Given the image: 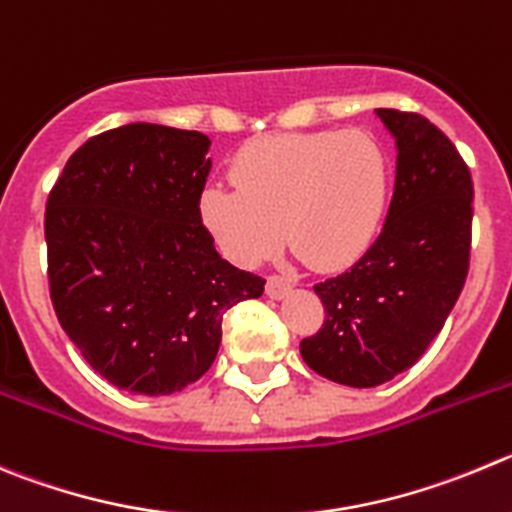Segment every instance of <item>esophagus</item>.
Segmentation results:
<instances>
[{"mask_svg": "<svg viewBox=\"0 0 512 512\" xmlns=\"http://www.w3.org/2000/svg\"><path fill=\"white\" fill-rule=\"evenodd\" d=\"M290 290H293V283H290V280H285V278H280V275H270V278H267V283H265V293L270 295V298H275V300L285 298Z\"/></svg>", "mask_w": 512, "mask_h": 512, "instance_id": "1", "label": "esophagus"}]
</instances>
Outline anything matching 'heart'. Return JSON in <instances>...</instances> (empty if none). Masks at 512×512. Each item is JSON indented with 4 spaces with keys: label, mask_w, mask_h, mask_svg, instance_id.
<instances>
[{
    "label": "heart",
    "mask_w": 512,
    "mask_h": 512,
    "mask_svg": "<svg viewBox=\"0 0 512 512\" xmlns=\"http://www.w3.org/2000/svg\"><path fill=\"white\" fill-rule=\"evenodd\" d=\"M229 179L204 189L199 214L234 265L257 267L285 234L310 267L341 270L379 234L391 164L369 131L280 133L247 143Z\"/></svg>",
    "instance_id": "b5f03b06"
}]
</instances>
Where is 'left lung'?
<instances>
[{
	"mask_svg": "<svg viewBox=\"0 0 512 512\" xmlns=\"http://www.w3.org/2000/svg\"><path fill=\"white\" fill-rule=\"evenodd\" d=\"M394 136L396 181L381 234L343 275L315 285L326 323L303 338L315 374L353 389L412 369L442 331L470 267L472 176L417 113L376 108Z\"/></svg>",
	"mask_w": 512,
	"mask_h": 512,
	"instance_id": "obj_1",
	"label": "left lung"
}]
</instances>
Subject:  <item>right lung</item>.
<instances>
[{"label":"right lung","mask_w":512,"mask_h":512,"mask_svg":"<svg viewBox=\"0 0 512 512\" xmlns=\"http://www.w3.org/2000/svg\"><path fill=\"white\" fill-rule=\"evenodd\" d=\"M209 146L199 131L128 123L85 141L47 199L57 321L118 389L161 396L194 384L217 358L224 313L265 290L202 224Z\"/></svg>","instance_id":"add662e5"}]
</instances>
